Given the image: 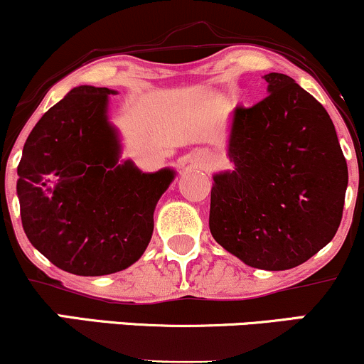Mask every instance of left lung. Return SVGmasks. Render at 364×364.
Wrapping results in <instances>:
<instances>
[{"mask_svg":"<svg viewBox=\"0 0 364 364\" xmlns=\"http://www.w3.org/2000/svg\"><path fill=\"white\" fill-rule=\"evenodd\" d=\"M265 80L269 95L231 114L235 168L214 174L208 225L246 265L287 270L336 236L348 164L325 107L287 75Z\"/></svg>","mask_w":364,"mask_h":364,"instance_id":"8db88e82","label":"left lung"}]
</instances>
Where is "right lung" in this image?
Here are the masks:
<instances>
[{
  "mask_svg": "<svg viewBox=\"0 0 364 364\" xmlns=\"http://www.w3.org/2000/svg\"><path fill=\"white\" fill-rule=\"evenodd\" d=\"M106 87H75L37 121L23 145L16 195L34 248L75 275L119 272L144 255L154 210L174 171L118 164Z\"/></svg>",
  "mask_w": 364,
  "mask_h": 364,
  "instance_id": "obj_1",
  "label": "right lung"
}]
</instances>
